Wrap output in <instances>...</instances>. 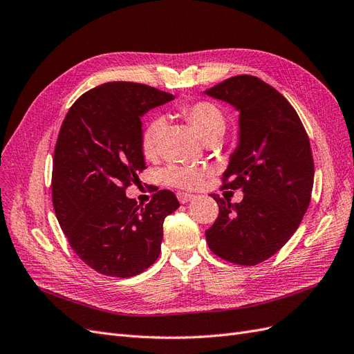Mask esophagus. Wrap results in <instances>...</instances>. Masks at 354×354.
<instances>
[{"mask_svg":"<svg viewBox=\"0 0 354 354\" xmlns=\"http://www.w3.org/2000/svg\"><path fill=\"white\" fill-rule=\"evenodd\" d=\"M177 198H178V201H180L181 203H187V202H190V201H194V199H195V195L185 194V192H178V194H177Z\"/></svg>","mask_w":354,"mask_h":354,"instance_id":"34e87169","label":"esophagus"}]
</instances>
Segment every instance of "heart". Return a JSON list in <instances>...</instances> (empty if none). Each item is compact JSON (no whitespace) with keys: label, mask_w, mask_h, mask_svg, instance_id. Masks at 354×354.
Masks as SVG:
<instances>
[{"label":"heart","mask_w":354,"mask_h":354,"mask_svg":"<svg viewBox=\"0 0 354 354\" xmlns=\"http://www.w3.org/2000/svg\"><path fill=\"white\" fill-rule=\"evenodd\" d=\"M178 116L194 128L201 140L205 143L214 140L224 134L226 130V120L218 106L211 102H192L178 106ZM164 122L159 118H155L149 122L142 134V151L149 159H153L159 153L160 140H162ZM207 171L201 168H189L173 165L164 173L165 183L180 189H195L201 185L202 178L205 177Z\"/></svg>","instance_id":"obj_1"}]
</instances>
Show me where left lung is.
Returning <instances> with one entry per match:
<instances>
[{"mask_svg":"<svg viewBox=\"0 0 354 354\" xmlns=\"http://www.w3.org/2000/svg\"><path fill=\"white\" fill-rule=\"evenodd\" d=\"M205 94L239 112V143L223 187L243 192L239 203L211 195L220 212L207 242L223 260L255 266L279 251L304 217L315 180L312 147L295 109L260 78L238 75Z\"/></svg>","mask_w":354,"mask_h":354,"instance_id":"8db88e82","label":"left lung"}]
</instances>
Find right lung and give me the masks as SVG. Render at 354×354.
<instances>
[{"instance_id": "add662e5", "label": "right lung", "mask_w": 354, "mask_h": 354, "mask_svg": "<svg viewBox=\"0 0 354 354\" xmlns=\"http://www.w3.org/2000/svg\"><path fill=\"white\" fill-rule=\"evenodd\" d=\"M174 95L136 82H106L75 102L53 158V207L72 250L93 270L131 277L160 252L162 224L180 203L159 190L146 207L125 189L146 168L142 116Z\"/></svg>"}]
</instances>
